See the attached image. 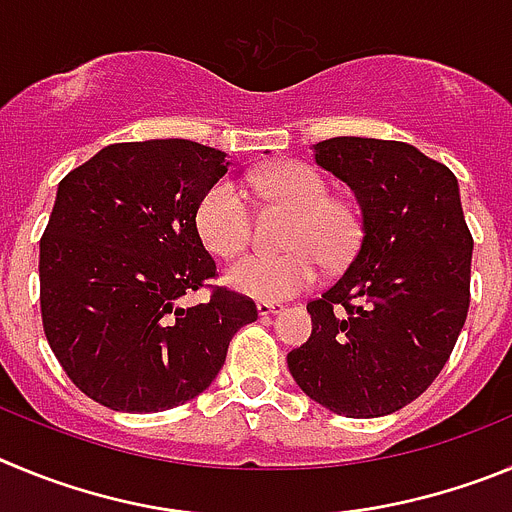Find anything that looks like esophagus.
Returning <instances> with one entry per match:
<instances>
[{
    "label": "esophagus",
    "mask_w": 512,
    "mask_h": 512,
    "mask_svg": "<svg viewBox=\"0 0 512 512\" xmlns=\"http://www.w3.org/2000/svg\"><path fill=\"white\" fill-rule=\"evenodd\" d=\"M257 313H260L262 319H267V316H278V313H283V303L260 301L257 303Z\"/></svg>",
    "instance_id": "obj_1"
}]
</instances>
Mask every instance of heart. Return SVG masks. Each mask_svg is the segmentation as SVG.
Masks as SVG:
<instances>
[{
    "label": "heart",
    "mask_w": 512,
    "mask_h": 512,
    "mask_svg": "<svg viewBox=\"0 0 512 512\" xmlns=\"http://www.w3.org/2000/svg\"><path fill=\"white\" fill-rule=\"evenodd\" d=\"M257 191L298 211L288 234L296 250L250 252L224 273V283L257 301H285L311 288L321 275V258L339 262L357 245V219L347 206L331 201L326 178L306 163H283L262 170ZM196 232L214 255L232 257L247 245L252 232L250 196L237 181L222 178L206 191L196 209Z\"/></svg>",
    "instance_id": "obj_1"
}]
</instances>
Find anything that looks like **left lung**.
Here are the masks:
<instances>
[{
	"label": "left lung",
	"mask_w": 512,
	"mask_h": 512,
	"mask_svg": "<svg viewBox=\"0 0 512 512\" xmlns=\"http://www.w3.org/2000/svg\"><path fill=\"white\" fill-rule=\"evenodd\" d=\"M311 150L352 188L362 242L342 278L306 306L313 331L288 354V370L331 413L388 416L436 380L467 319L474 242L457 176L395 140L331 137Z\"/></svg>",
	"instance_id": "obj_1"
}]
</instances>
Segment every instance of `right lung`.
Wrapping results in <instances>:
<instances>
[{"instance_id":"right-lung-1","label":"right lung","mask_w":512,"mask_h":512,"mask_svg":"<svg viewBox=\"0 0 512 512\" xmlns=\"http://www.w3.org/2000/svg\"><path fill=\"white\" fill-rule=\"evenodd\" d=\"M229 165L191 140L117 142L58 183L40 239L43 329L96 403L155 413L196 398L257 319L255 303L227 288L181 306L216 275L196 209Z\"/></svg>"}]
</instances>
